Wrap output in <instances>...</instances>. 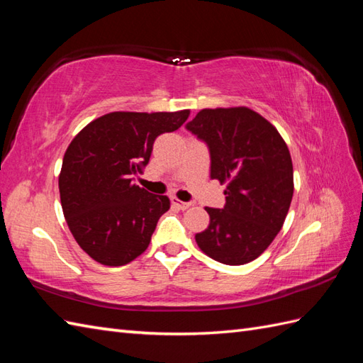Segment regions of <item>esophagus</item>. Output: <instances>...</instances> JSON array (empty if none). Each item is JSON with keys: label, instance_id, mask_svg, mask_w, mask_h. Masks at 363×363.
Wrapping results in <instances>:
<instances>
[{"label": "esophagus", "instance_id": "obj_1", "mask_svg": "<svg viewBox=\"0 0 363 363\" xmlns=\"http://www.w3.org/2000/svg\"><path fill=\"white\" fill-rule=\"evenodd\" d=\"M172 203H173V206H174V207H177V209H181V211H186V209H189V207L191 206V203L181 201V199H177L176 196H173V198H172Z\"/></svg>", "mask_w": 363, "mask_h": 363}]
</instances>
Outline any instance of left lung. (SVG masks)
<instances>
[{"instance_id": "left-lung-1", "label": "left lung", "mask_w": 363, "mask_h": 363, "mask_svg": "<svg viewBox=\"0 0 363 363\" xmlns=\"http://www.w3.org/2000/svg\"><path fill=\"white\" fill-rule=\"evenodd\" d=\"M187 129L209 146L212 179L226 184L225 207H206L211 223L195 240L220 264H248L272 245L289 213V146L272 123L245 106L199 111Z\"/></svg>"}]
</instances>
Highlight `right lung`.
Instances as JSON below:
<instances>
[{"mask_svg": "<svg viewBox=\"0 0 363 363\" xmlns=\"http://www.w3.org/2000/svg\"><path fill=\"white\" fill-rule=\"evenodd\" d=\"M190 111L111 112L79 130L59 174L64 217L74 240L98 264L121 267L148 248L165 195L133 184L148 164L156 137L179 129Z\"/></svg>", "mask_w": 363, "mask_h": 363, "instance_id": "right-lung-1", "label": "right lung"}]
</instances>
